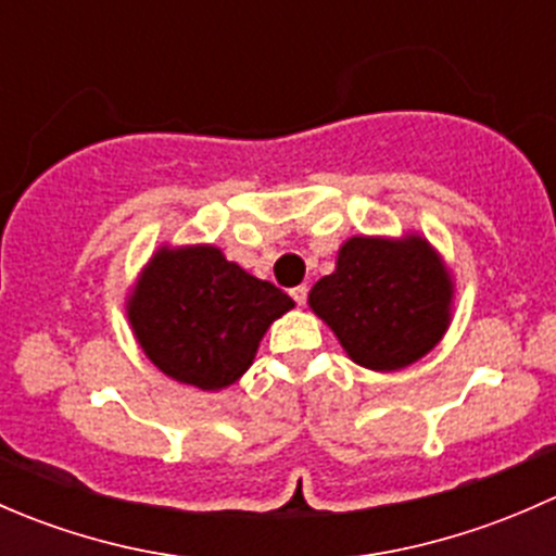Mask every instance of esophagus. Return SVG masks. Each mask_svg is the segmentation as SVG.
<instances>
[{
	"label": "esophagus",
	"instance_id": "esophagus-1",
	"mask_svg": "<svg viewBox=\"0 0 556 556\" xmlns=\"http://www.w3.org/2000/svg\"><path fill=\"white\" fill-rule=\"evenodd\" d=\"M306 293H309V288H306V285H299V288L290 290V299H293L299 306H304L306 304Z\"/></svg>",
	"mask_w": 556,
	"mask_h": 556
}]
</instances>
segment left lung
Here are the masks:
<instances>
[{"mask_svg": "<svg viewBox=\"0 0 556 556\" xmlns=\"http://www.w3.org/2000/svg\"><path fill=\"white\" fill-rule=\"evenodd\" d=\"M454 274L422 233L350 237L336 268L309 290V309L352 363L390 374L435 350L454 317Z\"/></svg>", "mask_w": 556, "mask_h": 556, "instance_id": "obj_1", "label": "left lung"}]
</instances>
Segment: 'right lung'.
Here are the masks:
<instances>
[{"mask_svg":"<svg viewBox=\"0 0 556 556\" xmlns=\"http://www.w3.org/2000/svg\"><path fill=\"white\" fill-rule=\"evenodd\" d=\"M293 299L252 277L215 244L164 242L126 293L144 357L179 384L220 392L244 377L274 319Z\"/></svg>","mask_w":556,"mask_h":556,"instance_id":"add662e5","label":"right lung"}]
</instances>
